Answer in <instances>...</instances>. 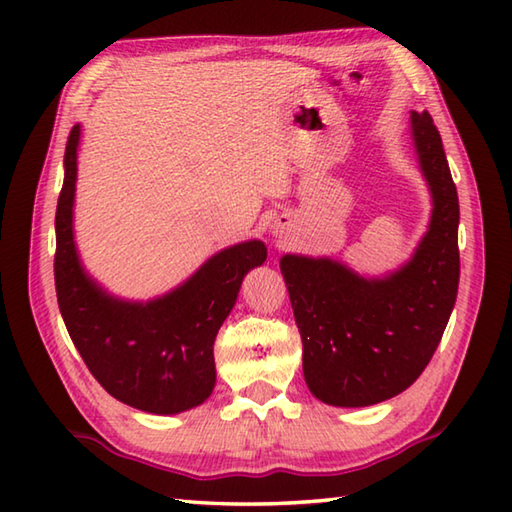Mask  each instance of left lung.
I'll use <instances>...</instances> for the list:
<instances>
[{"label": "left lung", "mask_w": 512, "mask_h": 512, "mask_svg": "<svg viewBox=\"0 0 512 512\" xmlns=\"http://www.w3.org/2000/svg\"><path fill=\"white\" fill-rule=\"evenodd\" d=\"M411 134L433 211L409 264L385 279H363L332 259L279 262L303 343V376L325 405L367 407L405 391L429 365L458 297V191L429 112H411Z\"/></svg>", "instance_id": "8db88e82"}]
</instances>
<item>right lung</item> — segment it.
Masks as SVG:
<instances>
[{
	"label": "right lung",
	"mask_w": 512,
	"mask_h": 512,
	"mask_svg": "<svg viewBox=\"0 0 512 512\" xmlns=\"http://www.w3.org/2000/svg\"><path fill=\"white\" fill-rule=\"evenodd\" d=\"M72 127L65 145V178L57 204L54 286L65 328L92 376L107 394L149 413L198 407L215 385L213 343L250 268L266 262L253 239L213 255L169 295L149 303L118 301L85 275L72 235L76 147Z\"/></svg>",
	"instance_id": "add662e5"
}]
</instances>
